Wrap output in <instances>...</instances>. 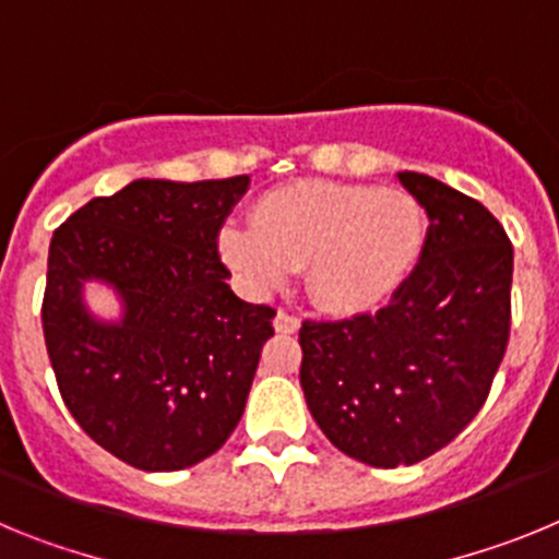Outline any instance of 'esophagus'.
<instances>
[{
    "instance_id": "34e87169",
    "label": "esophagus",
    "mask_w": 559,
    "mask_h": 559,
    "mask_svg": "<svg viewBox=\"0 0 559 559\" xmlns=\"http://www.w3.org/2000/svg\"><path fill=\"white\" fill-rule=\"evenodd\" d=\"M299 316H294L290 313V310H280V313H276V319H274V328H276V333H285V335H290V333H296V330H299Z\"/></svg>"
}]
</instances>
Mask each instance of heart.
<instances>
[{
	"mask_svg": "<svg viewBox=\"0 0 559 559\" xmlns=\"http://www.w3.org/2000/svg\"><path fill=\"white\" fill-rule=\"evenodd\" d=\"M426 215L412 195L369 185L302 181L257 201L251 231L224 229L226 263L257 290L305 269L319 308L364 313L392 299L417 265Z\"/></svg>",
	"mask_w": 559,
	"mask_h": 559,
	"instance_id": "obj_1",
	"label": "heart"
}]
</instances>
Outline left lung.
<instances>
[{
	"instance_id": "left-lung-1",
	"label": "left lung",
	"mask_w": 559,
	"mask_h": 559,
	"mask_svg": "<svg viewBox=\"0 0 559 559\" xmlns=\"http://www.w3.org/2000/svg\"><path fill=\"white\" fill-rule=\"evenodd\" d=\"M397 179L431 221L419 263L386 308L299 330L310 414L372 467L423 462L471 426L512 319V243L496 215L423 173Z\"/></svg>"
}]
</instances>
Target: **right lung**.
Segmentation results:
<instances>
[{"instance_id":"add662e5","label":"right lung","mask_w":559,"mask_h":559,"mask_svg":"<svg viewBox=\"0 0 559 559\" xmlns=\"http://www.w3.org/2000/svg\"><path fill=\"white\" fill-rule=\"evenodd\" d=\"M249 176L140 179L72 212L49 243L44 341L78 426L131 467L170 473L204 462L243 417L269 305L237 299L218 231ZM123 294L120 325L80 305L83 278Z\"/></svg>"}]
</instances>
